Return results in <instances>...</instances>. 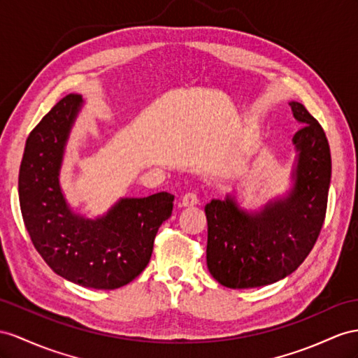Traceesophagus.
Wrapping results in <instances>:
<instances>
[{
	"instance_id": "obj_1",
	"label": "esophagus",
	"mask_w": 358,
	"mask_h": 358,
	"mask_svg": "<svg viewBox=\"0 0 358 358\" xmlns=\"http://www.w3.org/2000/svg\"><path fill=\"white\" fill-rule=\"evenodd\" d=\"M199 203L198 196L195 194H186L185 196L181 198V207L185 208H190V207H195Z\"/></svg>"
}]
</instances>
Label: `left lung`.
Here are the masks:
<instances>
[{"instance_id":"8db88e82","label":"left lung","mask_w":358,"mask_h":358,"mask_svg":"<svg viewBox=\"0 0 358 358\" xmlns=\"http://www.w3.org/2000/svg\"><path fill=\"white\" fill-rule=\"evenodd\" d=\"M289 106L301 127L292 139L295 160L287 189L255 208L242 206L237 192L206 206L207 268L225 287H262L289 277L322 228L331 181L329 145L304 106Z\"/></svg>"}]
</instances>
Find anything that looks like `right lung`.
Listing matches in <instances>:
<instances>
[{
	"label": "right lung",
	"mask_w": 358,
	"mask_h": 358,
	"mask_svg": "<svg viewBox=\"0 0 358 358\" xmlns=\"http://www.w3.org/2000/svg\"><path fill=\"white\" fill-rule=\"evenodd\" d=\"M83 106L81 95H66L30 133L17 192L27 231L48 266L78 286L113 290L133 281L150 263L155 234L172 215L173 195L119 198L95 217L72 207L60 172Z\"/></svg>",
	"instance_id": "1"
}]
</instances>
